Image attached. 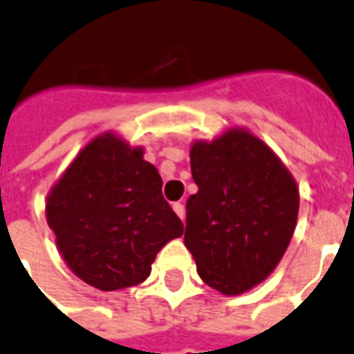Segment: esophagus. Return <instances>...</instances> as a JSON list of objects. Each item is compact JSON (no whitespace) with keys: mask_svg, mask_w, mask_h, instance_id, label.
<instances>
[{"mask_svg":"<svg viewBox=\"0 0 354 354\" xmlns=\"http://www.w3.org/2000/svg\"><path fill=\"white\" fill-rule=\"evenodd\" d=\"M172 209H174V213H176L180 219H185V206H183L182 202H176V204L172 206Z\"/></svg>","mask_w":354,"mask_h":354,"instance_id":"esophagus-1","label":"esophagus"}]
</instances>
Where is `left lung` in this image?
<instances>
[{
	"label": "left lung",
	"instance_id": "1",
	"mask_svg": "<svg viewBox=\"0 0 354 354\" xmlns=\"http://www.w3.org/2000/svg\"><path fill=\"white\" fill-rule=\"evenodd\" d=\"M183 243L196 271L223 295H241L273 273L299 215V187L288 167L260 137L230 128L191 145Z\"/></svg>",
	"mask_w": 354,
	"mask_h": 354
}]
</instances>
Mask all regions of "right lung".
Masks as SVG:
<instances>
[{"instance_id": "1", "label": "right lung", "mask_w": 354, "mask_h": 354, "mask_svg": "<svg viewBox=\"0 0 354 354\" xmlns=\"http://www.w3.org/2000/svg\"><path fill=\"white\" fill-rule=\"evenodd\" d=\"M145 148L105 131L81 148L48 193L46 221L70 271L102 291L150 277L156 254L183 234Z\"/></svg>"}]
</instances>
